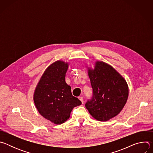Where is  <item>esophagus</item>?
<instances>
[{"label": "esophagus", "mask_w": 153, "mask_h": 153, "mask_svg": "<svg viewBox=\"0 0 153 153\" xmlns=\"http://www.w3.org/2000/svg\"><path fill=\"white\" fill-rule=\"evenodd\" d=\"M79 100L82 102V103H83V98L82 97H79Z\"/></svg>", "instance_id": "1"}]
</instances>
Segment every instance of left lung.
Masks as SVG:
<instances>
[{
    "label": "left lung",
    "instance_id": "left-lung-1",
    "mask_svg": "<svg viewBox=\"0 0 153 153\" xmlns=\"http://www.w3.org/2000/svg\"><path fill=\"white\" fill-rule=\"evenodd\" d=\"M93 97L85 104L95 119L105 122L118 115L125 106L129 89L126 80L111 66L96 61L94 68L86 66Z\"/></svg>",
    "mask_w": 153,
    "mask_h": 153
}]
</instances>
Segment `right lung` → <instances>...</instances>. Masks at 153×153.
Returning <instances> with one entry per match:
<instances>
[{
	"mask_svg": "<svg viewBox=\"0 0 153 153\" xmlns=\"http://www.w3.org/2000/svg\"><path fill=\"white\" fill-rule=\"evenodd\" d=\"M70 63L59 60L47 68L35 88L33 100L39 114L52 123L60 125L70 117L74 107L82 104L72 95L65 82Z\"/></svg>",
	"mask_w": 153,
	"mask_h": 153,
	"instance_id": "right-lung-1",
	"label": "right lung"
}]
</instances>
